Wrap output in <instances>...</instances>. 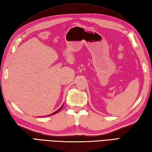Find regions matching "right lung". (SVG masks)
Returning <instances> with one entry per match:
<instances>
[{
    "label": "right lung",
    "mask_w": 152,
    "mask_h": 152,
    "mask_svg": "<svg viewBox=\"0 0 152 152\" xmlns=\"http://www.w3.org/2000/svg\"><path fill=\"white\" fill-rule=\"evenodd\" d=\"M63 106H64V105H62V106H61L60 108H59V109L57 110V111H55V112H54L53 113H52V114H50V115H47V116H50V115H54V114H56V113H58V111H60L61 109V108H62V107H63Z\"/></svg>",
    "instance_id": "right-lung-1"
}]
</instances>
